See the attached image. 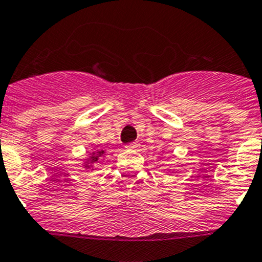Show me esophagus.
Returning <instances> with one entry per match:
<instances>
[{
	"label": "esophagus",
	"instance_id": "34e87169",
	"mask_svg": "<svg viewBox=\"0 0 262 262\" xmlns=\"http://www.w3.org/2000/svg\"><path fill=\"white\" fill-rule=\"evenodd\" d=\"M139 147V143L138 142H132V143H128L125 146L126 149H137V148Z\"/></svg>",
	"mask_w": 262,
	"mask_h": 262
}]
</instances>
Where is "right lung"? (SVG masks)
Here are the masks:
<instances>
[{
	"label": "right lung",
	"instance_id": "add662e5",
	"mask_svg": "<svg viewBox=\"0 0 262 262\" xmlns=\"http://www.w3.org/2000/svg\"><path fill=\"white\" fill-rule=\"evenodd\" d=\"M104 155H105V150L102 149L89 153V157L84 158V163H83L84 168H86V170H94L95 163L100 162V161L102 160V157H104Z\"/></svg>",
	"mask_w": 262,
	"mask_h": 262
}]
</instances>
